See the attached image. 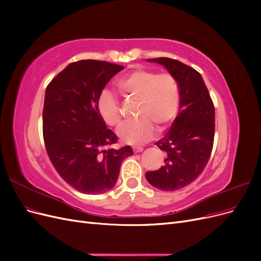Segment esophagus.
Instances as JSON below:
<instances>
[{"instance_id":"esophagus-1","label":"esophagus","mask_w":261,"mask_h":261,"mask_svg":"<svg viewBox=\"0 0 261 261\" xmlns=\"http://www.w3.org/2000/svg\"><path fill=\"white\" fill-rule=\"evenodd\" d=\"M144 150V148L143 147H134L133 148V151H134V153H138V152H141Z\"/></svg>"}]
</instances>
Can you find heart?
I'll use <instances>...</instances> for the list:
<instances>
[{"instance_id": "heart-1", "label": "heart", "mask_w": 261, "mask_h": 261, "mask_svg": "<svg viewBox=\"0 0 261 261\" xmlns=\"http://www.w3.org/2000/svg\"><path fill=\"white\" fill-rule=\"evenodd\" d=\"M116 87L125 98L137 100L138 120L122 125L117 136L125 144H145L159 132L167 129L174 121L180 101L177 81L169 73L135 68L121 77ZM98 112L111 127L120 125L122 115L118 100L111 93L103 92L98 100Z\"/></svg>"}]
</instances>
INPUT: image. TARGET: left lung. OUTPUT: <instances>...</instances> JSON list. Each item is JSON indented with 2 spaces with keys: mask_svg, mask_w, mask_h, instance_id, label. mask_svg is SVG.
<instances>
[{
  "mask_svg": "<svg viewBox=\"0 0 261 261\" xmlns=\"http://www.w3.org/2000/svg\"><path fill=\"white\" fill-rule=\"evenodd\" d=\"M148 61L164 66L179 86V113L165 136L155 143L165 153L164 165L146 173L152 186L173 192L193 183L209 161L215 138V106L196 69L169 58Z\"/></svg>",
  "mask_w": 261,
  "mask_h": 261,
  "instance_id": "8db88e82",
  "label": "left lung"
}]
</instances>
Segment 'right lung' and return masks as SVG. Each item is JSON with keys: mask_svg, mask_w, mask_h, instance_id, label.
Here are the masks:
<instances>
[{"mask_svg": "<svg viewBox=\"0 0 261 261\" xmlns=\"http://www.w3.org/2000/svg\"><path fill=\"white\" fill-rule=\"evenodd\" d=\"M124 68L106 61L70 63L46 87L43 139L53 167L83 194H103L115 185L130 146L110 148L117 136L107 128L98 100L111 78Z\"/></svg>", "mask_w": 261, "mask_h": 261, "instance_id": "add662e5", "label": "right lung"}]
</instances>
